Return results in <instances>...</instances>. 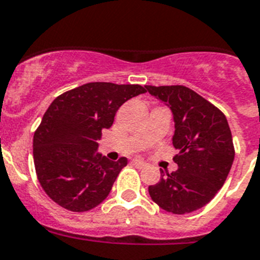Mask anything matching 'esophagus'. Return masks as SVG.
<instances>
[{"instance_id":"obj_1","label":"esophagus","mask_w":260,"mask_h":260,"mask_svg":"<svg viewBox=\"0 0 260 260\" xmlns=\"http://www.w3.org/2000/svg\"><path fill=\"white\" fill-rule=\"evenodd\" d=\"M132 163H134V166H136L137 168H144V167L147 166V164H145L143 160H139V159L132 160Z\"/></svg>"}]
</instances>
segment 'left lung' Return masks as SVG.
<instances>
[{"mask_svg": "<svg viewBox=\"0 0 260 260\" xmlns=\"http://www.w3.org/2000/svg\"><path fill=\"white\" fill-rule=\"evenodd\" d=\"M149 94L172 112V144L178 170L161 171V178L149 185L152 200L176 215L189 214L210 203L223 187L234 163L233 135L225 116L210 101L183 85H145Z\"/></svg>", "mask_w": 260, "mask_h": 260, "instance_id": "left-lung-1", "label": "left lung"}]
</instances>
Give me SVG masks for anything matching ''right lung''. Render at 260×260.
I'll use <instances>...</instances> for the list:
<instances>
[{
	"mask_svg": "<svg viewBox=\"0 0 260 260\" xmlns=\"http://www.w3.org/2000/svg\"><path fill=\"white\" fill-rule=\"evenodd\" d=\"M141 93V85L88 82L60 94L46 109L33 137V159L40 184L58 206L84 212L109 195L128 160L101 156L97 140L117 109Z\"/></svg>",
	"mask_w": 260,
	"mask_h": 260,
	"instance_id": "1",
	"label": "right lung"
}]
</instances>
